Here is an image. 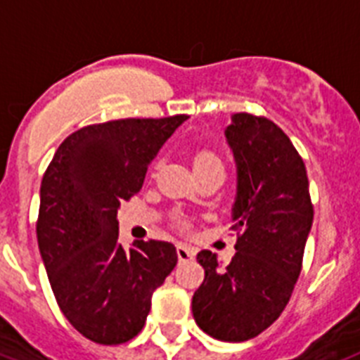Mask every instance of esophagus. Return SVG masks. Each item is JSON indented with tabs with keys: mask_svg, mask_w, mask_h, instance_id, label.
<instances>
[{
	"mask_svg": "<svg viewBox=\"0 0 360 360\" xmlns=\"http://www.w3.org/2000/svg\"><path fill=\"white\" fill-rule=\"evenodd\" d=\"M176 255L180 261H191L195 257V250H193L191 246L187 245H178L176 246Z\"/></svg>",
	"mask_w": 360,
	"mask_h": 360,
	"instance_id": "34e87169",
	"label": "esophagus"
}]
</instances>
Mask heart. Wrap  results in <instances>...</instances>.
Returning <instances> with one entry per match:
<instances>
[{"label":"heart","mask_w":360,"mask_h":360,"mask_svg":"<svg viewBox=\"0 0 360 360\" xmlns=\"http://www.w3.org/2000/svg\"><path fill=\"white\" fill-rule=\"evenodd\" d=\"M193 163H195V171L204 167H213V165H222L221 158H219L215 153H212V150H206V148H204V150H198V153L195 154Z\"/></svg>","instance_id":"b5f03b06"}]
</instances>
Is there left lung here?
Instances as JSON below:
<instances>
[{
  "label": "left lung",
  "mask_w": 360,
  "mask_h": 360,
  "mask_svg": "<svg viewBox=\"0 0 360 360\" xmlns=\"http://www.w3.org/2000/svg\"><path fill=\"white\" fill-rule=\"evenodd\" d=\"M237 165L231 230L236 255L219 269L217 255L198 252L206 276L193 294L198 328L224 342L263 333L289 304L313 226L305 163L287 134L266 117L233 114L224 130Z\"/></svg>",
  "instance_id": "obj_1"
}]
</instances>
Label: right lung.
Instances as JSON below:
<instances>
[{
  "instance_id": "obj_1",
  "label": "right lung",
  "mask_w": 360,
  "mask_h": 360,
  "mask_svg": "<svg viewBox=\"0 0 360 360\" xmlns=\"http://www.w3.org/2000/svg\"><path fill=\"white\" fill-rule=\"evenodd\" d=\"M187 115L88 124L56 148L40 187L37 237L56 304L91 342H129L178 261L167 240L120 243L117 210Z\"/></svg>"
}]
</instances>
